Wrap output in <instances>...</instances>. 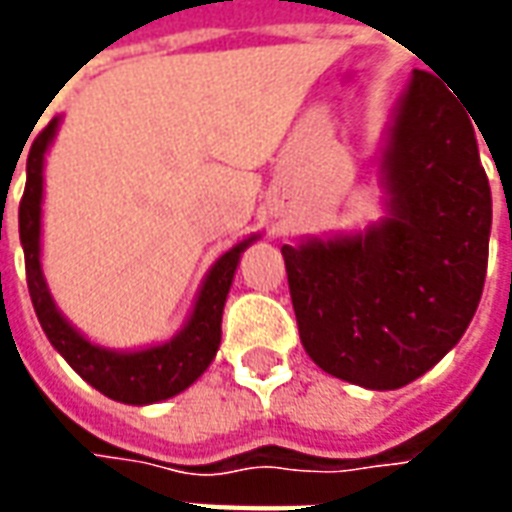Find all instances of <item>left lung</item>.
Masks as SVG:
<instances>
[{
  "label": "left lung",
  "mask_w": 512,
  "mask_h": 512,
  "mask_svg": "<svg viewBox=\"0 0 512 512\" xmlns=\"http://www.w3.org/2000/svg\"><path fill=\"white\" fill-rule=\"evenodd\" d=\"M386 216L282 246L304 351L329 376L400 389L458 345L483 296L491 186L474 126L414 71L381 150Z\"/></svg>",
  "instance_id": "8db88e82"
}]
</instances>
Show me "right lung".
I'll list each match as a JSON object with an SVG mask.
<instances>
[{
  "label": "right lung",
  "instance_id": "right-lung-1",
  "mask_svg": "<svg viewBox=\"0 0 512 512\" xmlns=\"http://www.w3.org/2000/svg\"><path fill=\"white\" fill-rule=\"evenodd\" d=\"M57 128H60V117H54L29 147L27 189L18 205V233H21L24 263H27V285L40 326L49 337V343L60 351L62 359L101 395L128 403V406H147V403L180 395L208 370L219 351L224 301L233 285L238 260L246 246L255 244L257 235H249L246 241L227 249L213 263L211 271L202 279L189 321L183 323V329L172 340L139 348V351H112L104 345L90 343L57 310L46 277H43V266H40L43 161H46V150L57 136Z\"/></svg>",
  "mask_w": 512,
  "mask_h": 512
}]
</instances>
